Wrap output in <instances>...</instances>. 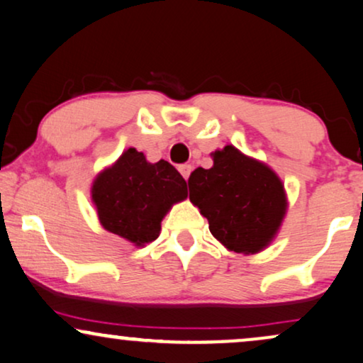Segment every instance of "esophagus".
<instances>
[{
    "instance_id": "34e87169",
    "label": "esophagus",
    "mask_w": 363,
    "mask_h": 363,
    "mask_svg": "<svg viewBox=\"0 0 363 363\" xmlns=\"http://www.w3.org/2000/svg\"><path fill=\"white\" fill-rule=\"evenodd\" d=\"M177 169H179V172L182 174V177H184L187 181V179H189V176H191V171H192L191 164H181V166H179Z\"/></svg>"
}]
</instances>
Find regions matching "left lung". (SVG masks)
Masks as SVG:
<instances>
[{
	"label": "left lung",
	"mask_w": 363,
	"mask_h": 363,
	"mask_svg": "<svg viewBox=\"0 0 363 363\" xmlns=\"http://www.w3.org/2000/svg\"><path fill=\"white\" fill-rule=\"evenodd\" d=\"M214 166L191 174L189 199L222 245L239 254L267 247L287 212L284 184L264 162L234 146L212 152Z\"/></svg>",
	"instance_id": "obj_1"
}]
</instances>
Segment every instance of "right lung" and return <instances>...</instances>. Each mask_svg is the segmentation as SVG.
<instances>
[{
	"label": "right lung",
	"instance_id": "right-lung-1",
	"mask_svg": "<svg viewBox=\"0 0 363 363\" xmlns=\"http://www.w3.org/2000/svg\"><path fill=\"white\" fill-rule=\"evenodd\" d=\"M91 196L101 225L143 247L157 239L164 216L186 199L187 186L167 161L151 164L143 152L129 147L96 176Z\"/></svg>",
	"mask_w": 363,
	"mask_h": 363
}]
</instances>
